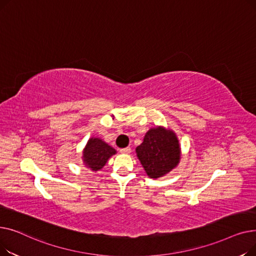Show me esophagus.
<instances>
[{
	"label": "esophagus",
	"instance_id": "34e87169",
	"mask_svg": "<svg viewBox=\"0 0 256 256\" xmlns=\"http://www.w3.org/2000/svg\"><path fill=\"white\" fill-rule=\"evenodd\" d=\"M119 152H121V154H130V152H132V150H130V147H126V148H121V150H119Z\"/></svg>",
	"mask_w": 256,
	"mask_h": 256
}]
</instances>
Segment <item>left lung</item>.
Returning <instances> with one entry per match:
<instances>
[{
    "label": "left lung",
    "instance_id": "8db88e82",
    "mask_svg": "<svg viewBox=\"0 0 256 256\" xmlns=\"http://www.w3.org/2000/svg\"><path fill=\"white\" fill-rule=\"evenodd\" d=\"M147 176L158 178L171 171L180 162V150L176 134L163 128L146 132L141 145L136 148Z\"/></svg>",
    "mask_w": 256,
    "mask_h": 256
}]
</instances>
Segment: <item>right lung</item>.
I'll use <instances>...</instances> for the list:
<instances>
[{"label": "right lung", "instance_id": "obj_1", "mask_svg": "<svg viewBox=\"0 0 256 256\" xmlns=\"http://www.w3.org/2000/svg\"><path fill=\"white\" fill-rule=\"evenodd\" d=\"M116 150L98 138H91L83 152L84 162L88 168L96 171L102 169L108 158L115 154Z\"/></svg>", "mask_w": 256, "mask_h": 256}]
</instances>
